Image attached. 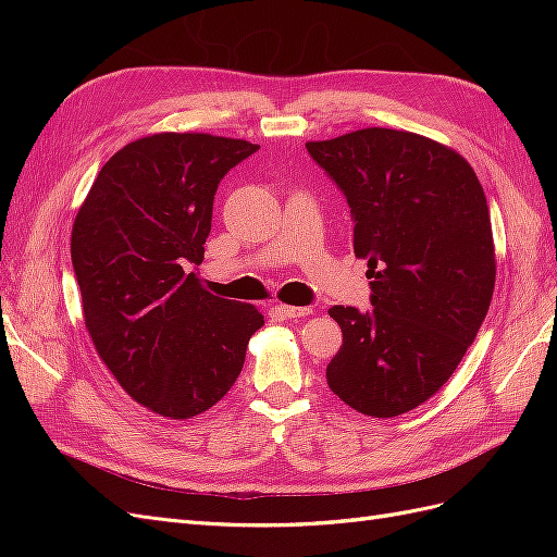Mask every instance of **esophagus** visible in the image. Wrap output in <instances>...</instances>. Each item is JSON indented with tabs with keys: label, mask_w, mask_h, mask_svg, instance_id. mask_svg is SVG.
Returning <instances> with one entry per match:
<instances>
[{
	"label": "esophagus",
	"mask_w": 557,
	"mask_h": 557,
	"mask_svg": "<svg viewBox=\"0 0 557 557\" xmlns=\"http://www.w3.org/2000/svg\"><path fill=\"white\" fill-rule=\"evenodd\" d=\"M278 313L283 315V318H305V315H311L313 313V309H309V307H278Z\"/></svg>",
	"instance_id": "esophagus-1"
}]
</instances>
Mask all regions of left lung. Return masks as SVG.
Instances as JSON below:
<instances>
[{
    "mask_svg": "<svg viewBox=\"0 0 557 557\" xmlns=\"http://www.w3.org/2000/svg\"><path fill=\"white\" fill-rule=\"evenodd\" d=\"M307 150L346 197L372 278V309L327 311L344 332L327 385L364 416L407 413L450 379L491 307L483 188L465 158L413 132L369 127Z\"/></svg>",
    "mask_w": 557,
    "mask_h": 557,
    "instance_id": "obj_1",
    "label": "left lung"
}]
</instances>
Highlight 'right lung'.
<instances>
[{
	"instance_id": "add662e5",
	"label": "right lung",
	"mask_w": 557,
	"mask_h": 557,
	"mask_svg": "<svg viewBox=\"0 0 557 557\" xmlns=\"http://www.w3.org/2000/svg\"><path fill=\"white\" fill-rule=\"evenodd\" d=\"M260 146L153 134L99 170L72 230V264L99 358L129 397L183 420L237 381L262 313L213 297L185 272L205 258L213 197Z\"/></svg>"
}]
</instances>
